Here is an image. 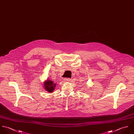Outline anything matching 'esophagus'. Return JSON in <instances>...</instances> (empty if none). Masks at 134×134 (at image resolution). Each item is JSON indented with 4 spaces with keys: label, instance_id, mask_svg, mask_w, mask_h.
Here are the masks:
<instances>
[{
    "label": "esophagus",
    "instance_id": "esophagus-1",
    "mask_svg": "<svg viewBox=\"0 0 134 134\" xmlns=\"http://www.w3.org/2000/svg\"><path fill=\"white\" fill-rule=\"evenodd\" d=\"M64 80L65 81V82H70L71 81V79L70 78H66L64 79Z\"/></svg>",
    "mask_w": 134,
    "mask_h": 134
}]
</instances>
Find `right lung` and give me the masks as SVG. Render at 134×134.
I'll return each mask as SVG.
<instances>
[{"label":"right lung","instance_id":"1","mask_svg":"<svg viewBox=\"0 0 134 134\" xmlns=\"http://www.w3.org/2000/svg\"><path fill=\"white\" fill-rule=\"evenodd\" d=\"M56 83L51 80L47 79L44 82V87L45 90L49 93H52L56 87Z\"/></svg>","mask_w":134,"mask_h":134}]
</instances>
